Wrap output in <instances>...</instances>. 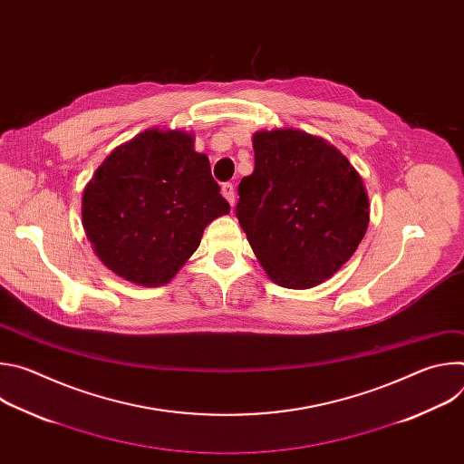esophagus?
Here are the masks:
<instances>
[{
  "label": "esophagus",
  "mask_w": 464,
  "mask_h": 464,
  "mask_svg": "<svg viewBox=\"0 0 464 464\" xmlns=\"http://www.w3.org/2000/svg\"><path fill=\"white\" fill-rule=\"evenodd\" d=\"M222 196L226 198V200L231 204V208L235 206V188L231 183H222V188H220Z\"/></svg>",
  "instance_id": "34e87169"
}]
</instances>
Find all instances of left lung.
Segmentation results:
<instances>
[{
  "label": "left lung",
  "instance_id": "8db88e82",
  "mask_svg": "<svg viewBox=\"0 0 464 464\" xmlns=\"http://www.w3.org/2000/svg\"><path fill=\"white\" fill-rule=\"evenodd\" d=\"M253 150L255 169L238 185V224L276 285L314 288L365 237L363 179L334 145L297 128L255 131Z\"/></svg>",
  "mask_w": 464,
  "mask_h": 464
}]
</instances>
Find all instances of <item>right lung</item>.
<instances>
[{"mask_svg":"<svg viewBox=\"0 0 464 464\" xmlns=\"http://www.w3.org/2000/svg\"><path fill=\"white\" fill-rule=\"evenodd\" d=\"M229 213L209 158L185 130L149 128L102 161L82 194V227L117 277L163 286Z\"/></svg>","mask_w":464,"mask_h":464,"instance_id":"obj_1","label":"right lung"}]
</instances>
